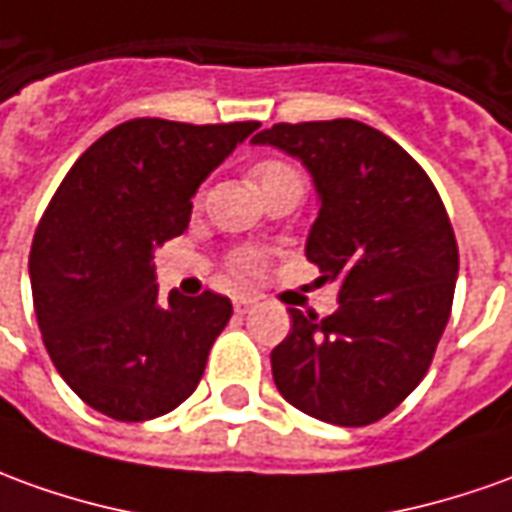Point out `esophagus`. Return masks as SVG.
<instances>
[{
	"mask_svg": "<svg viewBox=\"0 0 512 512\" xmlns=\"http://www.w3.org/2000/svg\"><path fill=\"white\" fill-rule=\"evenodd\" d=\"M232 307H235L238 316H244V313H249V310L255 307V299H252V296H235V299H232Z\"/></svg>",
	"mask_w": 512,
	"mask_h": 512,
	"instance_id": "esophagus-1",
	"label": "esophagus"
}]
</instances>
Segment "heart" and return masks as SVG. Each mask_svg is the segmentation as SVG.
<instances>
[{"mask_svg":"<svg viewBox=\"0 0 512 512\" xmlns=\"http://www.w3.org/2000/svg\"><path fill=\"white\" fill-rule=\"evenodd\" d=\"M255 180L257 185L268 191V188H274V185H280L285 180H302L296 169H291L288 163H280V160H266V163H260L255 169ZM227 263H230V271L235 277H241V280H249V277H257L260 274V268L266 263V257L263 252H257L252 246H241V249H232L230 257H227Z\"/></svg>","mask_w":512,"mask_h":512,"instance_id":"b5f03b06","label":"heart"}]
</instances>
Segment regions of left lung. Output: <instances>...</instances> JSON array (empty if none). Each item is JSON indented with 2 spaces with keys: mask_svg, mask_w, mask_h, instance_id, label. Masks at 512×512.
I'll list each match as a JSON object with an SVG mask.
<instances>
[{
  "mask_svg": "<svg viewBox=\"0 0 512 512\" xmlns=\"http://www.w3.org/2000/svg\"><path fill=\"white\" fill-rule=\"evenodd\" d=\"M252 141L313 174L321 207L305 255L338 282L332 316L291 307L271 352L277 391L318 421L374 424L424 380L452 313L460 255L446 207L427 171L363 121L274 124Z\"/></svg>",
  "mask_w": 512,
  "mask_h": 512,
  "instance_id": "1",
  "label": "left lung"
}]
</instances>
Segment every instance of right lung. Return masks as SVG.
Returning <instances> with one entry per match:
<instances>
[{
	"instance_id": "obj_1",
	"label": "right lung",
	"mask_w": 512,
	"mask_h": 512,
	"mask_svg": "<svg viewBox=\"0 0 512 512\" xmlns=\"http://www.w3.org/2000/svg\"><path fill=\"white\" fill-rule=\"evenodd\" d=\"M260 124L132 119L63 177L30 249L32 305L71 391L116 421L182 405L232 316L221 293L157 299L155 249L188 230L191 196Z\"/></svg>"
}]
</instances>
